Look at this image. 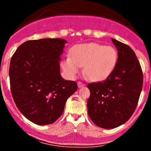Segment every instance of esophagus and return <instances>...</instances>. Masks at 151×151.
I'll use <instances>...</instances> for the list:
<instances>
[{
	"label": "esophagus",
	"mask_w": 151,
	"mask_h": 151,
	"mask_svg": "<svg viewBox=\"0 0 151 151\" xmlns=\"http://www.w3.org/2000/svg\"><path fill=\"white\" fill-rule=\"evenodd\" d=\"M77 85H78V87L81 88V87H82V86H84V84H83V83H81V81H78V82H77Z\"/></svg>",
	"instance_id": "esophagus-1"
}]
</instances>
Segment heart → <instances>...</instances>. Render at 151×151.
Wrapping results in <instances>:
<instances>
[{
	"mask_svg": "<svg viewBox=\"0 0 151 151\" xmlns=\"http://www.w3.org/2000/svg\"><path fill=\"white\" fill-rule=\"evenodd\" d=\"M70 58L62 62L68 77L74 78L83 66V72L91 81H101L111 75L116 65L118 52L111 46L95 42L76 45L70 50Z\"/></svg>",
	"mask_w": 151,
	"mask_h": 151,
	"instance_id": "b5f03b06",
	"label": "heart"
}]
</instances>
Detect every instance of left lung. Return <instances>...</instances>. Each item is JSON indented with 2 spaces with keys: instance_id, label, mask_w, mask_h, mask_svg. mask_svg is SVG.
I'll return each instance as SVG.
<instances>
[{
  "instance_id": "obj_1",
  "label": "left lung",
  "mask_w": 151,
  "mask_h": 151,
  "mask_svg": "<svg viewBox=\"0 0 151 151\" xmlns=\"http://www.w3.org/2000/svg\"><path fill=\"white\" fill-rule=\"evenodd\" d=\"M118 51L115 69L104 81L87 85L90 96L88 114L99 127L111 129L125 124L137 106L142 87L143 73L133 50L111 38Z\"/></svg>"
}]
</instances>
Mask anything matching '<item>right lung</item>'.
<instances>
[{
  "instance_id": "right-lung-1",
  "label": "right lung",
  "mask_w": 151,
  "mask_h": 151,
  "mask_svg": "<svg viewBox=\"0 0 151 151\" xmlns=\"http://www.w3.org/2000/svg\"><path fill=\"white\" fill-rule=\"evenodd\" d=\"M60 38L26 41L10 60L12 96L22 115L37 125L57 121L67 99L77 90L75 81L60 74V62L65 44Z\"/></svg>"
}]
</instances>
